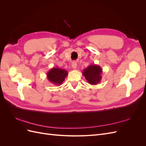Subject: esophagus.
I'll return each mask as SVG.
<instances>
[{"label": "esophagus", "mask_w": 146, "mask_h": 146, "mask_svg": "<svg viewBox=\"0 0 146 146\" xmlns=\"http://www.w3.org/2000/svg\"><path fill=\"white\" fill-rule=\"evenodd\" d=\"M72 68L74 69H76L77 68V63L76 61H73V62L72 63Z\"/></svg>", "instance_id": "34e87169"}]
</instances>
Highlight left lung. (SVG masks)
Here are the masks:
<instances>
[{"instance_id": "obj_1", "label": "left lung", "mask_w": 146, "mask_h": 146, "mask_svg": "<svg viewBox=\"0 0 146 146\" xmlns=\"http://www.w3.org/2000/svg\"><path fill=\"white\" fill-rule=\"evenodd\" d=\"M82 74L90 85H97L102 78V69L98 64H91L83 70Z\"/></svg>"}]
</instances>
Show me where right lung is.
Returning <instances> with one entry per match:
<instances>
[{"label": "right lung", "instance_id": "right-lung-1", "mask_svg": "<svg viewBox=\"0 0 146 146\" xmlns=\"http://www.w3.org/2000/svg\"><path fill=\"white\" fill-rule=\"evenodd\" d=\"M68 71L58 67L53 68L47 73V78L51 83L60 86L63 83L65 78L68 76Z\"/></svg>", "mask_w": 146, "mask_h": 146}]
</instances>
